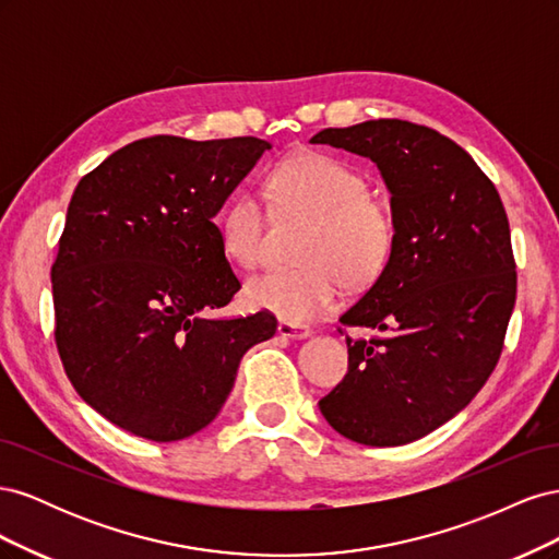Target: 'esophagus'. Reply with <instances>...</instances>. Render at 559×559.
<instances>
[{"instance_id": "1", "label": "esophagus", "mask_w": 559, "mask_h": 559, "mask_svg": "<svg viewBox=\"0 0 559 559\" xmlns=\"http://www.w3.org/2000/svg\"><path fill=\"white\" fill-rule=\"evenodd\" d=\"M282 337H296V341H302V337H310L312 329L306 324H296V321H280L277 326Z\"/></svg>"}]
</instances>
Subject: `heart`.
<instances>
[{"label":"heart","mask_w":559,"mask_h":559,"mask_svg":"<svg viewBox=\"0 0 559 559\" xmlns=\"http://www.w3.org/2000/svg\"><path fill=\"white\" fill-rule=\"evenodd\" d=\"M282 212L314 216L302 245L300 267L267 270L251 277L247 298L253 308L284 321H308L335 306L349 284H368L384 270L394 249V222L370 198L364 175L324 154H298L282 160L267 181ZM218 242L230 261L251 267L261 261L265 214L257 195H233L216 218Z\"/></svg>","instance_id":"heart-1"}]
</instances>
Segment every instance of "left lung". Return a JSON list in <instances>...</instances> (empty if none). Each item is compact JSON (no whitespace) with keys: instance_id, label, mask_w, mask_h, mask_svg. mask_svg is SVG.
I'll return each instance as SVG.
<instances>
[{"instance_id":"8db88e82","label":"left lung","mask_w":559,"mask_h":559,"mask_svg":"<svg viewBox=\"0 0 559 559\" xmlns=\"http://www.w3.org/2000/svg\"><path fill=\"white\" fill-rule=\"evenodd\" d=\"M310 142L378 165L396 233L380 277L341 317L384 335L347 341V376L319 411L354 443H413L464 411L499 361L518 286L509 218L476 160L427 126L380 118Z\"/></svg>"}]
</instances>
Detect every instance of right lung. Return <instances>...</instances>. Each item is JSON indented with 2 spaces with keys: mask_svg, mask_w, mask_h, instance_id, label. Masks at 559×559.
Here are the masks:
<instances>
[{
  "mask_svg": "<svg viewBox=\"0 0 559 559\" xmlns=\"http://www.w3.org/2000/svg\"><path fill=\"white\" fill-rule=\"evenodd\" d=\"M273 144L158 134L83 177L50 267L56 343L93 411L146 441L205 429L245 352L277 331L257 312L216 319L240 292L214 216Z\"/></svg>",
  "mask_w": 559,
  "mask_h": 559,
  "instance_id": "add662e5",
  "label": "right lung"
}]
</instances>
